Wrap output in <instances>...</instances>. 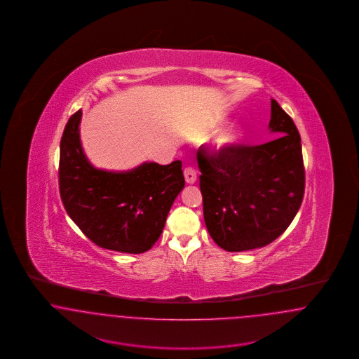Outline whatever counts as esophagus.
<instances>
[{"label": "esophagus", "mask_w": 359, "mask_h": 359, "mask_svg": "<svg viewBox=\"0 0 359 359\" xmlns=\"http://www.w3.org/2000/svg\"><path fill=\"white\" fill-rule=\"evenodd\" d=\"M184 179L187 184H195L196 183V171L191 167L184 168Z\"/></svg>", "instance_id": "1"}]
</instances>
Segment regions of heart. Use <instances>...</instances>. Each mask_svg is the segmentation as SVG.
<instances>
[{
    "label": "heart",
    "mask_w": 359,
    "mask_h": 359,
    "mask_svg": "<svg viewBox=\"0 0 359 359\" xmlns=\"http://www.w3.org/2000/svg\"><path fill=\"white\" fill-rule=\"evenodd\" d=\"M219 123L214 125V129H217ZM245 138V130L239 125H229L223 128L222 130L214 137V140L210 144L211 152L217 156H224L233 152L239 144Z\"/></svg>",
    "instance_id": "1"
}]
</instances>
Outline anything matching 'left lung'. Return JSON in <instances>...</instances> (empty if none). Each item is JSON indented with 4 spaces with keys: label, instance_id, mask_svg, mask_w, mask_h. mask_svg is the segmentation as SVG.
<instances>
[{
    "label": "left lung",
    "instance_id": "left-lung-1",
    "mask_svg": "<svg viewBox=\"0 0 359 359\" xmlns=\"http://www.w3.org/2000/svg\"><path fill=\"white\" fill-rule=\"evenodd\" d=\"M268 129L280 136L224 156L198 152L205 227L223 250L269 245L288 229L303 202L302 140L274 100Z\"/></svg>",
    "mask_w": 359,
    "mask_h": 359
}]
</instances>
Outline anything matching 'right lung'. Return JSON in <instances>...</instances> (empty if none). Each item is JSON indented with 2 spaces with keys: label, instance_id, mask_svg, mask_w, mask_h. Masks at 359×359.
Segmentation results:
<instances>
[{
  "label": "right lung",
  "instance_id": "1",
  "mask_svg": "<svg viewBox=\"0 0 359 359\" xmlns=\"http://www.w3.org/2000/svg\"><path fill=\"white\" fill-rule=\"evenodd\" d=\"M82 110L69 117L60 141L59 187L69 218L98 246L129 255L160 238L172 205L184 188L182 161H144L128 171L97 168L81 140Z\"/></svg>",
  "mask_w": 359,
  "mask_h": 359
}]
</instances>
